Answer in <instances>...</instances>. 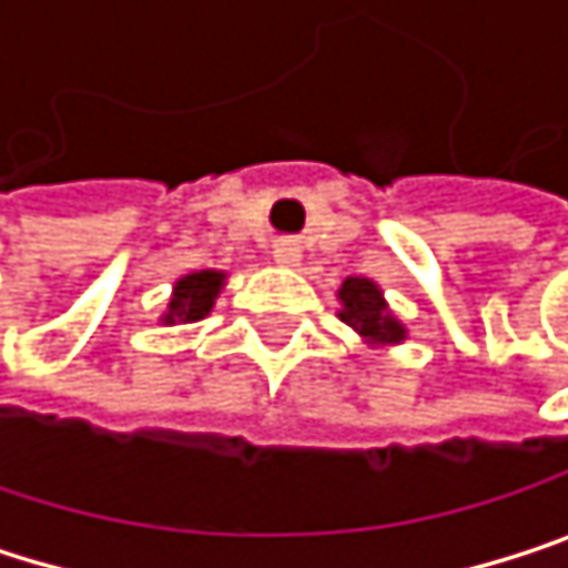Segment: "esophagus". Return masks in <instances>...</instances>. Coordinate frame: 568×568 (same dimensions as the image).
<instances>
[{
    "label": "esophagus",
    "instance_id": "34e87169",
    "mask_svg": "<svg viewBox=\"0 0 568 568\" xmlns=\"http://www.w3.org/2000/svg\"><path fill=\"white\" fill-rule=\"evenodd\" d=\"M272 258H275L278 265H300L303 252H300L296 242H278V245L272 248Z\"/></svg>",
    "mask_w": 568,
    "mask_h": 568
}]
</instances>
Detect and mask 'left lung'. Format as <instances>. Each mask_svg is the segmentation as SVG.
<instances>
[{
  "mask_svg": "<svg viewBox=\"0 0 568 568\" xmlns=\"http://www.w3.org/2000/svg\"><path fill=\"white\" fill-rule=\"evenodd\" d=\"M336 296H339V320L353 326L369 346H399L409 339V329L389 310L379 282L366 275H349Z\"/></svg>",
  "mask_w": 568,
  "mask_h": 568,
  "instance_id": "left-lung-1",
  "label": "left lung"
}]
</instances>
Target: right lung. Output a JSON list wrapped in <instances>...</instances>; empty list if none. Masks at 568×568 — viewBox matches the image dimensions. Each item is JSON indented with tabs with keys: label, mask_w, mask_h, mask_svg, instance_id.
Here are the masks:
<instances>
[{
	"label": "right lung",
	"mask_w": 568,
	"mask_h": 568,
	"mask_svg": "<svg viewBox=\"0 0 568 568\" xmlns=\"http://www.w3.org/2000/svg\"><path fill=\"white\" fill-rule=\"evenodd\" d=\"M222 286H225L222 268H199V272L179 275L175 286H172V296H169V306L159 316V323L162 326H185V323L205 320L212 313Z\"/></svg>",
	"instance_id": "obj_1"
}]
</instances>
